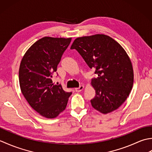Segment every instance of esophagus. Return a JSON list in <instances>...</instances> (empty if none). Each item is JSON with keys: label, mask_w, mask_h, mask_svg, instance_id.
<instances>
[{"label": "esophagus", "mask_w": 152, "mask_h": 152, "mask_svg": "<svg viewBox=\"0 0 152 152\" xmlns=\"http://www.w3.org/2000/svg\"><path fill=\"white\" fill-rule=\"evenodd\" d=\"M84 89V86H80L79 88H76L75 89V91H76V92H80L81 91H82V90Z\"/></svg>", "instance_id": "esophagus-1"}]
</instances>
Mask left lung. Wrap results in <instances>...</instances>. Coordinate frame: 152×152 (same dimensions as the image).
<instances>
[{
  "mask_svg": "<svg viewBox=\"0 0 152 152\" xmlns=\"http://www.w3.org/2000/svg\"><path fill=\"white\" fill-rule=\"evenodd\" d=\"M70 49L78 51L89 68H95L96 78L91 84L95 96L91 100L96 110L106 114L117 110L129 95L134 72L127 52L108 35L96 34L76 38Z\"/></svg>",
  "mask_w": 152,
  "mask_h": 152,
  "instance_id": "obj_1",
  "label": "left lung"
}]
</instances>
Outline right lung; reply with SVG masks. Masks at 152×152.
<instances>
[{"label":"right lung","mask_w":152,"mask_h":152,"mask_svg":"<svg viewBox=\"0 0 152 152\" xmlns=\"http://www.w3.org/2000/svg\"><path fill=\"white\" fill-rule=\"evenodd\" d=\"M71 40L42 38L28 48L21 61L19 82L22 94L35 111L46 118H55L63 112L72 94L54 85L51 79Z\"/></svg>","instance_id":"right-lung-1"}]
</instances>
